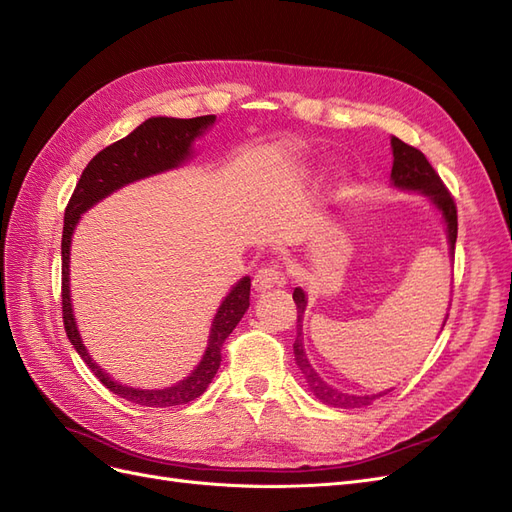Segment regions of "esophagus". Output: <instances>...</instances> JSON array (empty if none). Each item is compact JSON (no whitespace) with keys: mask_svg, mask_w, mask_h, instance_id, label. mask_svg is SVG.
Segmentation results:
<instances>
[{"mask_svg":"<svg viewBox=\"0 0 512 512\" xmlns=\"http://www.w3.org/2000/svg\"><path fill=\"white\" fill-rule=\"evenodd\" d=\"M284 284V273L277 269V265H269V267H262L256 275H254V290L256 292H265L271 290L275 286H282Z\"/></svg>","mask_w":512,"mask_h":512,"instance_id":"obj_1","label":"esophagus"}]
</instances>
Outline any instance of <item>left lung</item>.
<instances>
[{"mask_svg": "<svg viewBox=\"0 0 512 512\" xmlns=\"http://www.w3.org/2000/svg\"><path fill=\"white\" fill-rule=\"evenodd\" d=\"M391 149H393V168H391V185L401 192H416L423 194L431 207L440 213V218L444 222L446 228V239H448V254H455V241H457V207L453 203L451 194L444 188L442 179L438 177L436 170L427 162V158L423 156L421 151L406 145L404 141H399L397 136H391ZM292 299L297 303V339H294L292 350H294V361H297L301 374L309 386V391L316 395V399H320L324 406L331 408H363V406H371L374 401L384 393H374V395H354V393H344L335 389L329 382H324L322 376L309 363L307 354H305V346H303V316H305V307H307V294L303 292V288H294ZM448 314L444 316L442 329L446 324Z\"/></svg>", "mask_w": 512, "mask_h": 512, "instance_id": "left-lung-1", "label": "left lung"}]
</instances>
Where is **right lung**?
I'll list each match as a JSON object with an SVG mask.
<instances>
[{
	"instance_id": "add662e5",
	"label": "right lung",
	"mask_w": 512,
	"mask_h": 512,
	"mask_svg": "<svg viewBox=\"0 0 512 512\" xmlns=\"http://www.w3.org/2000/svg\"><path fill=\"white\" fill-rule=\"evenodd\" d=\"M215 123V115H203L194 119L177 117H149L141 126L132 130L126 138L108 145L98 156L87 164L83 175L76 183V190L70 198L66 218H64V237H61V305H64V327L72 348L79 352L94 376L106 386L108 391L119 395L121 399L132 401L147 408H168L190 404L196 397L205 393L211 380L215 378L222 361L224 339L235 331L239 320L250 307V277L241 280L230 288L222 299L218 312L213 316L211 331L207 339V348L203 359L192 369L190 376L164 386V389H141V386H128L115 380L111 374L94 361L83 337L76 327L72 297H70V245L72 235L79 224L81 215L100 200L121 190L123 185L141 181L153 175L166 173L188 164L194 158V143L205 132H209Z\"/></svg>"
}]
</instances>
